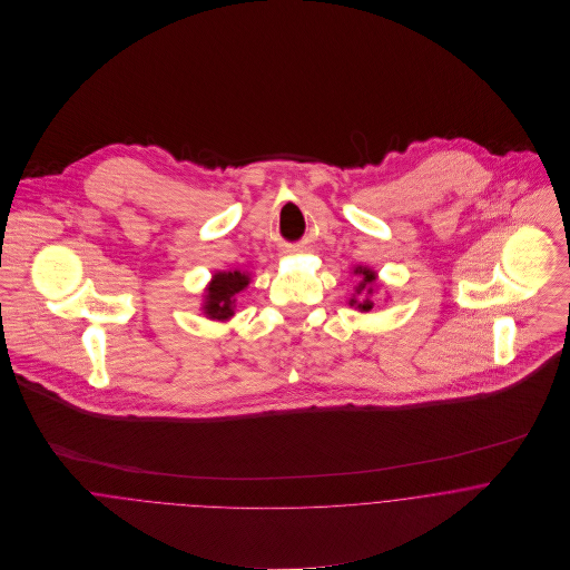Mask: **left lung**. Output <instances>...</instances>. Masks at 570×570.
<instances>
[{"instance_id":"left-lung-1","label":"left lung","mask_w":570,"mask_h":570,"mask_svg":"<svg viewBox=\"0 0 570 570\" xmlns=\"http://www.w3.org/2000/svg\"><path fill=\"white\" fill-rule=\"evenodd\" d=\"M353 274H357L360 276V283H357V287H355V294H364V298L362 301H357L355 296L348 301V305L351 307H355V309H360V312H371L373 309V301H371V294H373V287L377 285V274L371 269V267H355L353 269Z\"/></svg>"}]
</instances>
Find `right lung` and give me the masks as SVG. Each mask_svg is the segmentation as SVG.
I'll use <instances>...</instances> for the list:
<instances>
[{"label":"right lung","mask_w":570,"mask_h":570,"mask_svg":"<svg viewBox=\"0 0 570 570\" xmlns=\"http://www.w3.org/2000/svg\"><path fill=\"white\" fill-rule=\"evenodd\" d=\"M249 285V276L235 269V272H217L206 287L204 314L210 321H228L235 316L237 296Z\"/></svg>","instance_id":"right-lung-1"}]
</instances>
